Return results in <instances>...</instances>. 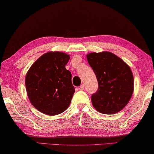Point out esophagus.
I'll return each mask as SVG.
<instances>
[{
    "instance_id": "obj_1",
    "label": "esophagus",
    "mask_w": 154,
    "mask_h": 154,
    "mask_svg": "<svg viewBox=\"0 0 154 154\" xmlns=\"http://www.w3.org/2000/svg\"><path fill=\"white\" fill-rule=\"evenodd\" d=\"M79 90H80V91H84V86L83 84L81 85V86H79Z\"/></svg>"
}]
</instances>
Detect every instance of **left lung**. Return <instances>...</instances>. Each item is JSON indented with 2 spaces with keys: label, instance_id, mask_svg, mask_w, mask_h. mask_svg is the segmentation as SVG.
Segmentation results:
<instances>
[{
  "label": "left lung",
  "instance_id": "1",
  "mask_svg": "<svg viewBox=\"0 0 154 154\" xmlns=\"http://www.w3.org/2000/svg\"><path fill=\"white\" fill-rule=\"evenodd\" d=\"M86 57L98 82V90L91 97L93 106L103 114L120 111L134 92V76L130 67L110 52H92Z\"/></svg>",
  "mask_w": 154,
  "mask_h": 154
}]
</instances>
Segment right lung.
I'll return each mask as SVG.
<instances>
[{
    "label": "right lung",
    "instance_id": "obj_1",
    "mask_svg": "<svg viewBox=\"0 0 154 154\" xmlns=\"http://www.w3.org/2000/svg\"><path fill=\"white\" fill-rule=\"evenodd\" d=\"M69 59V55L63 52H49L41 56L27 71V96L41 113L55 116L69 106L75 93L72 75L65 68Z\"/></svg>",
    "mask_w": 154,
    "mask_h": 154
}]
</instances>
